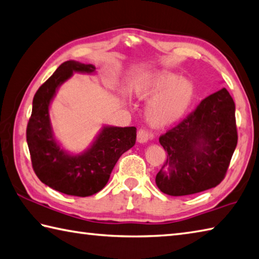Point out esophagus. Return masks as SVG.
<instances>
[{"mask_svg":"<svg viewBox=\"0 0 259 259\" xmlns=\"http://www.w3.org/2000/svg\"><path fill=\"white\" fill-rule=\"evenodd\" d=\"M153 139V133L146 128H140L138 131V141L140 143H145L149 140Z\"/></svg>","mask_w":259,"mask_h":259,"instance_id":"esophagus-1","label":"esophagus"}]
</instances>
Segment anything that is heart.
<instances>
[{
	"label": "heart",
	"mask_w": 259,
	"mask_h": 259,
	"mask_svg": "<svg viewBox=\"0 0 259 259\" xmlns=\"http://www.w3.org/2000/svg\"><path fill=\"white\" fill-rule=\"evenodd\" d=\"M146 107L145 116L149 123L157 127L175 123L192 105L195 87L189 80H179L174 73L162 72L146 81L138 90L142 99L157 96Z\"/></svg>",
	"instance_id": "1"
}]
</instances>
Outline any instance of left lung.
I'll return each instance as SVG.
<instances>
[{"mask_svg":"<svg viewBox=\"0 0 259 259\" xmlns=\"http://www.w3.org/2000/svg\"><path fill=\"white\" fill-rule=\"evenodd\" d=\"M167 160L155 177L170 196L201 193L224 179L238 143L236 106L226 88L201 101L159 138Z\"/></svg>","mask_w":259,"mask_h":259,"instance_id":"left-lung-1","label":"left lung"}]
</instances>
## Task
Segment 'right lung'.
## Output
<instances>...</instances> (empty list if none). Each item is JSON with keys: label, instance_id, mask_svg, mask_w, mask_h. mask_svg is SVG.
<instances>
[{"label": "right lung", "instance_id": "obj_1", "mask_svg": "<svg viewBox=\"0 0 259 259\" xmlns=\"http://www.w3.org/2000/svg\"><path fill=\"white\" fill-rule=\"evenodd\" d=\"M91 64L66 61L37 90L27 125V143L32 169L51 188L72 196H91L106 186L120 155L134 146L136 127H104L94 145L83 154L69 155L61 150L52 133L51 100L56 89L73 72L91 73Z\"/></svg>", "mask_w": 259, "mask_h": 259}]
</instances>
